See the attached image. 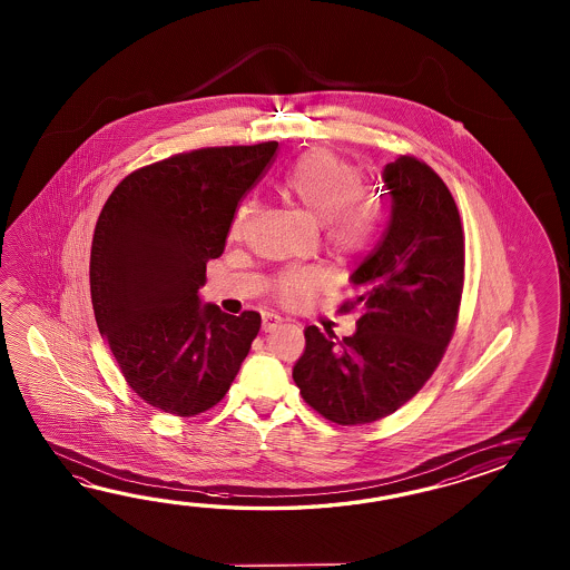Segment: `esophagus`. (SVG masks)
<instances>
[{"instance_id":"obj_1","label":"esophagus","mask_w":570,"mask_h":570,"mask_svg":"<svg viewBox=\"0 0 570 570\" xmlns=\"http://www.w3.org/2000/svg\"><path fill=\"white\" fill-rule=\"evenodd\" d=\"M285 320L277 314H265L263 317V330L265 332H271V330H275V327L281 326Z\"/></svg>"}]
</instances>
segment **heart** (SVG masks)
<instances>
[{
    "label": "heart",
    "mask_w": 570,
    "mask_h": 570,
    "mask_svg": "<svg viewBox=\"0 0 570 570\" xmlns=\"http://www.w3.org/2000/svg\"><path fill=\"white\" fill-rule=\"evenodd\" d=\"M281 195L322 224L326 243L336 253H356L371 240L379 219V199L358 187V173L342 158L314 150L299 158L281 183ZM324 285L315 268H287L273 291L285 305H299Z\"/></svg>",
    "instance_id": "heart-1"
}]
</instances>
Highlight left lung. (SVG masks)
Segmentation results:
<instances>
[{"label": "left lung", "mask_w": 570, "mask_h": 570, "mask_svg": "<svg viewBox=\"0 0 570 570\" xmlns=\"http://www.w3.org/2000/svg\"><path fill=\"white\" fill-rule=\"evenodd\" d=\"M391 219L383 240L351 275L358 307L352 336L305 327L293 381L315 412L340 425L371 424L424 387L454 334L464 281L459 207L415 157L383 169Z\"/></svg>", "instance_id": "8db88e82"}]
</instances>
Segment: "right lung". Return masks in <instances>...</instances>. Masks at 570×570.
Segmentation results:
<instances>
[{
  "label": "right lung",
  "instance_id": "right-lung-1",
  "mask_svg": "<svg viewBox=\"0 0 570 570\" xmlns=\"http://www.w3.org/2000/svg\"><path fill=\"white\" fill-rule=\"evenodd\" d=\"M277 146L199 148L134 170L97 218V327L126 383L157 410L189 417L214 407L261 330V314H224L199 287Z\"/></svg>",
  "mask_w": 570,
  "mask_h": 570
}]
</instances>
